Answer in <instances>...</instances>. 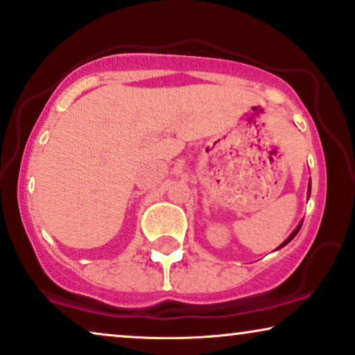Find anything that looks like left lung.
Instances as JSON below:
<instances>
[{"label": "left lung", "instance_id": "left-lung-1", "mask_svg": "<svg viewBox=\"0 0 355 355\" xmlns=\"http://www.w3.org/2000/svg\"><path fill=\"white\" fill-rule=\"evenodd\" d=\"M310 186H311V184H310ZM300 228H302V223H300V225H298V227H297L295 230H293V233H292V234H290V236H288L287 239H285V241H284V243H282V245H280L279 248H282V246H285V245H287V243H290V241H292V239H293V238H295V234H297L298 232H300Z\"/></svg>", "mask_w": 355, "mask_h": 355}]
</instances>
